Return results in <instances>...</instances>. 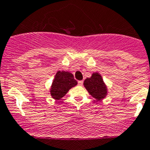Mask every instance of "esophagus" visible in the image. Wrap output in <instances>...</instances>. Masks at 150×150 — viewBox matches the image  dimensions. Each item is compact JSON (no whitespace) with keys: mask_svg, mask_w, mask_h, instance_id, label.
Masks as SVG:
<instances>
[{"mask_svg":"<svg viewBox=\"0 0 150 150\" xmlns=\"http://www.w3.org/2000/svg\"><path fill=\"white\" fill-rule=\"evenodd\" d=\"M78 85H80V86H81V85H83V81H82V80L78 81Z\"/></svg>","mask_w":150,"mask_h":150,"instance_id":"esophagus-1","label":"esophagus"}]
</instances>
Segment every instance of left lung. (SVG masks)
I'll return each mask as SVG.
<instances>
[{
  "label": "left lung",
  "instance_id": "8db88e82",
  "mask_svg": "<svg viewBox=\"0 0 150 150\" xmlns=\"http://www.w3.org/2000/svg\"><path fill=\"white\" fill-rule=\"evenodd\" d=\"M84 86L96 101L102 100L108 93L106 85L99 73H93L91 77L87 78L84 81Z\"/></svg>",
  "mask_w": 150,
  "mask_h": 150
}]
</instances>
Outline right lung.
<instances>
[{
    "label": "right lung",
    "mask_w": 150,
    "mask_h": 150,
    "mask_svg": "<svg viewBox=\"0 0 150 150\" xmlns=\"http://www.w3.org/2000/svg\"><path fill=\"white\" fill-rule=\"evenodd\" d=\"M77 85L74 75L68 71H59L55 75L51 88V95L56 100H59L73 87Z\"/></svg>",
    "instance_id": "obj_1"
}]
</instances>
